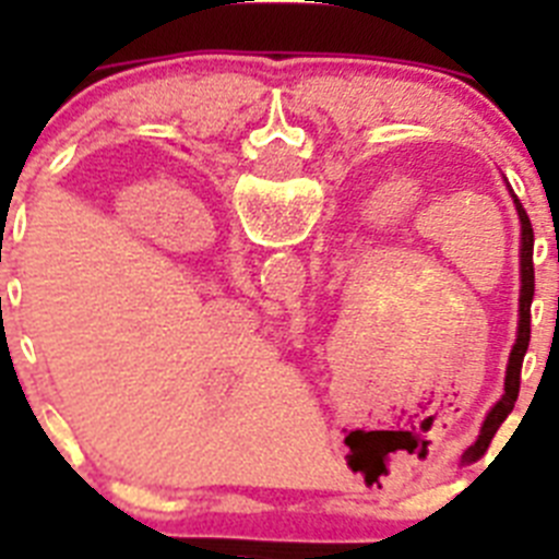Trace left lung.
<instances>
[{
    "instance_id": "obj_1",
    "label": "left lung",
    "mask_w": 559,
    "mask_h": 559,
    "mask_svg": "<svg viewBox=\"0 0 559 559\" xmlns=\"http://www.w3.org/2000/svg\"><path fill=\"white\" fill-rule=\"evenodd\" d=\"M507 190H510L512 201H515L518 221H521V299H518V335L515 344H512L510 364H507V378H503V394L496 406L490 408L487 419H484L481 433H478L476 445L487 448L492 437H496L498 426H501L507 414L515 408L518 392H521V367H523V355L530 349V333H532V299H535V231H532V221L523 210V204L518 201V195L512 192L510 181H507Z\"/></svg>"
}]
</instances>
